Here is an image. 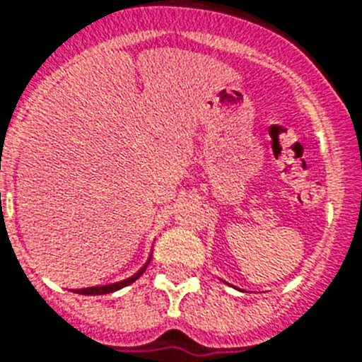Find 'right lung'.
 <instances>
[{
	"instance_id": "right-lung-1",
	"label": "right lung",
	"mask_w": 362,
	"mask_h": 362,
	"mask_svg": "<svg viewBox=\"0 0 362 362\" xmlns=\"http://www.w3.org/2000/svg\"><path fill=\"white\" fill-rule=\"evenodd\" d=\"M150 259L146 261L145 264L141 267V270L137 272V274H134L132 277H129V279H124V281H119V283H112V284H105V286H92V288H81V290H76L78 293H81V296H105V293H112V292H117V290L124 288V286H129V284H132L134 281L139 279L141 277L143 272L146 270V267H148L150 263Z\"/></svg>"
}]
</instances>
